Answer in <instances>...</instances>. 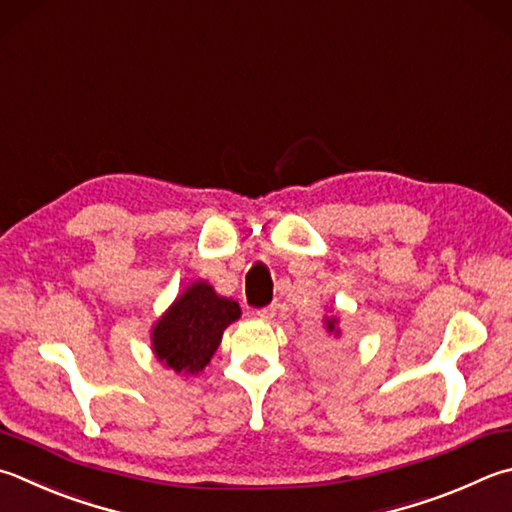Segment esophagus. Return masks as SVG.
Returning a JSON list of instances; mask_svg holds the SVG:
<instances>
[{"label": "esophagus", "mask_w": 512, "mask_h": 512, "mask_svg": "<svg viewBox=\"0 0 512 512\" xmlns=\"http://www.w3.org/2000/svg\"><path fill=\"white\" fill-rule=\"evenodd\" d=\"M275 313H277V304L273 302V304H268V306H262V309H257V318L273 320Z\"/></svg>", "instance_id": "34e87169"}]
</instances>
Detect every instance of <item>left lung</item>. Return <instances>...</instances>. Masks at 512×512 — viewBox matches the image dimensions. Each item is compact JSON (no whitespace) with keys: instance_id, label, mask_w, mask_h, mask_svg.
Instances as JSON below:
<instances>
[{"instance_id":"left-lung-1","label":"left lung","mask_w":512,"mask_h":512,"mask_svg":"<svg viewBox=\"0 0 512 512\" xmlns=\"http://www.w3.org/2000/svg\"><path fill=\"white\" fill-rule=\"evenodd\" d=\"M327 329H329V331L336 329V320H327Z\"/></svg>"}]
</instances>
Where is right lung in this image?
I'll use <instances>...</instances> for the list:
<instances>
[{"label":"right lung","instance_id":"1","mask_svg":"<svg viewBox=\"0 0 512 512\" xmlns=\"http://www.w3.org/2000/svg\"><path fill=\"white\" fill-rule=\"evenodd\" d=\"M239 315L235 300L217 295L206 282L192 284L154 327L156 358L174 371L197 374L215 356L224 329Z\"/></svg>","mask_w":512,"mask_h":512}]
</instances>
